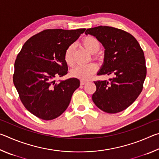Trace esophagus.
<instances>
[{
  "instance_id": "1",
  "label": "esophagus",
  "mask_w": 159,
  "mask_h": 159,
  "mask_svg": "<svg viewBox=\"0 0 159 159\" xmlns=\"http://www.w3.org/2000/svg\"><path fill=\"white\" fill-rule=\"evenodd\" d=\"M87 83V81H85V80H80V85H85V83Z\"/></svg>"
}]
</instances>
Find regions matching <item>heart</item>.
I'll return each instance as SVG.
<instances>
[{
  "mask_svg": "<svg viewBox=\"0 0 159 159\" xmlns=\"http://www.w3.org/2000/svg\"><path fill=\"white\" fill-rule=\"evenodd\" d=\"M82 44L86 50L91 54L98 52L100 48V43L95 37L92 36H87L83 38ZM75 46L74 44L70 45L66 48L64 52V60L67 65L72 66L74 63V52ZM95 59L99 60L100 57L99 55H95ZM98 70V66L95 63H89L85 65H78L71 71V76L83 80H86L90 79L93 75Z\"/></svg>",
  "mask_w": 159,
  "mask_h": 159,
  "instance_id": "obj_1",
  "label": "heart"
}]
</instances>
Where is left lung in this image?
<instances>
[{"label": "left lung", "instance_id": "8db88e82", "mask_svg": "<svg viewBox=\"0 0 159 159\" xmlns=\"http://www.w3.org/2000/svg\"><path fill=\"white\" fill-rule=\"evenodd\" d=\"M103 45L104 63L98 75H111L107 80L94 81L92 99L102 111L116 114L130 106L143 88L147 68L143 50L133 36L111 26H99L85 32Z\"/></svg>", "mask_w": 159, "mask_h": 159}]
</instances>
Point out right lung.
I'll use <instances>...</instances> for the list:
<instances>
[{
	"mask_svg": "<svg viewBox=\"0 0 159 159\" xmlns=\"http://www.w3.org/2000/svg\"><path fill=\"white\" fill-rule=\"evenodd\" d=\"M85 31L46 29L27 40L17 55L13 83L24 106L36 117L52 120L68 107L80 80L52 79L67 74L64 52Z\"/></svg>",
	"mask_w": 159,
	"mask_h": 159,
	"instance_id": "1",
	"label": "right lung"
}]
</instances>
